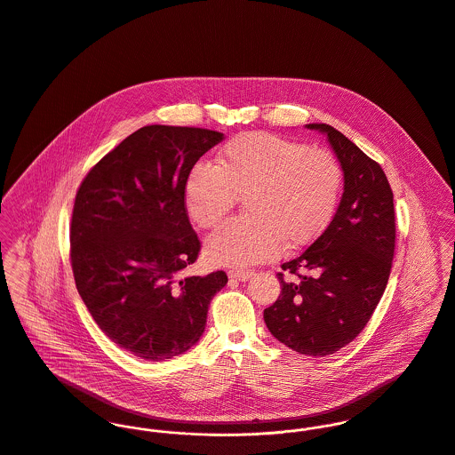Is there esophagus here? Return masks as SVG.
Wrapping results in <instances>:
<instances>
[{
  "label": "esophagus",
  "mask_w": 455,
  "mask_h": 455,
  "mask_svg": "<svg viewBox=\"0 0 455 455\" xmlns=\"http://www.w3.org/2000/svg\"><path fill=\"white\" fill-rule=\"evenodd\" d=\"M251 275L252 272L248 268H232V270H228V277L235 279V281H241V283L248 281Z\"/></svg>",
  "instance_id": "esophagus-1"
}]
</instances>
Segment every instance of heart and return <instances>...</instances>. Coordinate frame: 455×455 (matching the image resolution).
I'll return each instance as SVG.
<instances>
[{"instance_id": "obj_1", "label": "heart", "mask_w": 455, "mask_h": 455, "mask_svg": "<svg viewBox=\"0 0 455 455\" xmlns=\"http://www.w3.org/2000/svg\"><path fill=\"white\" fill-rule=\"evenodd\" d=\"M344 190V169L328 150L268 132L230 140L216 164L190 167L183 201L204 230L218 227L239 196L248 212L232 218L205 243L216 265H251L275 258L284 243L300 248L331 223Z\"/></svg>"}]
</instances>
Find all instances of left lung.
Wrapping results in <instances>:
<instances>
[{"label":"left lung","mask_w":455,"mask_h":455,"mask_svg":"<svg viewBox=\"0 0 455 455\" xmlns=\"http://www.w3.org/2000/svg\"><path fill=\"white\" fill-rule=\"evenodd\" d=\"M307 127L328 134L344 169V196L330 227L281 265V295L263 310V319L290 349L323 357L353 342L380 302L396 248V216L379 162L331 125ZM284 271L296 279L284 282Z\"/></svg>","instance_id":"1"}]
</instances>
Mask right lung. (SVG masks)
Instances as JSON below:
<instances>
[{"instance_id":"right-lung-1","label":"right lung","mask_w":455,"mask_h":455,"mask_svg":"<svg viewBox=\"0 0 455 455\" xmlns=\"http://www.w3.org/2000/svg\"><path fill=\"white\" fill-rule=\"evenodd\" d=\"M221 140L201 127L147 125L78 187L69 225L76 290L102 333L141 359L188 351L228 283L223 270L180 279L203 248L183 201L185 178Z\"/></svg>"}]
</instances>
